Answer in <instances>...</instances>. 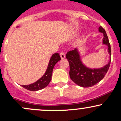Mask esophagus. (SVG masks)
I'll return each mask as SVG.
<instances>
[{
	"label": "esophagus",
	"instance_id": "1",
	"mask_svg": "<svg viewBox=\"0 0 121 121\" xmlns=\"http://www.w3.org/2000/svg\"><path fill=\"white\" fill-rule=\"evenodd\" d=\"M60 54V57L61 58V59H64V58H65V54H64V52H61Z\"/></svg>",
	"mask_w": 121,
	"mask_h": 121
}]
</instances>
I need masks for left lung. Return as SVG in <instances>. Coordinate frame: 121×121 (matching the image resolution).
I'll use <instances>...</instances> for the list:
<instances>
[{
	"instance_id": "obj_1",
	"label": "left lung",
	"mask_w": 121,
	"mask_h": 121,
	"mask_svg": "<svg viewBox=\"0 0 121 121\" xmlns=\"http://www.w3.org/2000/svg\"><path fill=\"white\" fill-rule=\"evenodd\" d=\"M99 31L103 34V43L108 46V52L111 53V46L105 30L100 26ZM66 58L69 64V76L71 80L78 86L83 87H90L102 80L109 69L111 57L108 63L101 68L91 69L82 63L80 56L77 48L68 52Z\"/></svg>"
}]
</instances>
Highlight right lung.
Instances as JSON below:
<instances>
[{
	"label": "right lung",
	"mask_w": 121,
	"mask_h": 121,
	"mask_svg": "<svg viewBox=\"0 0 121 121\" xmlns=\"http://www.w3.org/2000/svg\"><path fill=\"white\" fill-rule=\"evenodd\" d=\"M61 59L58 53H56L53 54L52 56L50 58L48 68L46 69V72L43 75L42 78L35 83L29 85H23L22 87L26 88V90L31 91H36L38 90H42V89L45 88L46 86L50 83L52 79V72L53 68L55 64L57 62L59 61Z\"/></svg>",
	"instance_id": "add662e5"
}]
</instances>
